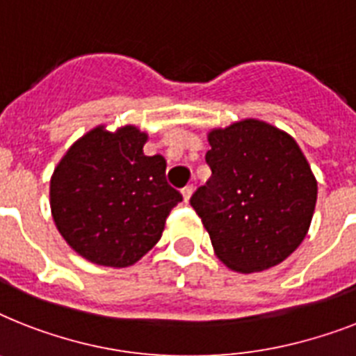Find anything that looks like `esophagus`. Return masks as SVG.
Segmentation results:
<instances>
[{
  "instance_id": "esophagus-1",
  "label": "esophagus",
  "mask_w": 356,
  "mask_h": 356,
  "mask_svg": "<svg viewBox=\"0 0 356 356\" xmlns=\"http://www.w3.org/2000/svg\"><path fill=\"white\" fill-rule=\"evenodd\" d=\"M192 193H193V186L192 184H188V186H184L183 188V197H184V201H190V197H192Z\"/></svg>"
}]
</instances>
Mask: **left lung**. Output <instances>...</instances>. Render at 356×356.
<instances>
[{
    "mask_svg": "<svg viewBox=\"0 0 356 356\" xmlns=\"http://www.w3.org/2000/svg\"><path fill=\"white\" fill-rule=\"evenodd\" d=\"M212 177L190 204L218 258L238 273H259L298 248L316 204V179L291 135L241 120L208 135Z\"/></svg>",
    "mask_w": 356,
    "mask_h": 356,
    "instance_id": "1",
    "label": "left lung"
}]
</instances>
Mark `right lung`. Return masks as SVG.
Returning a JSON list of instances; mask_svg holds the SVG:
<instances>
[{
    "mask_svg": "<svg viewBox=\"0 0 356 356\" xmlns=\"http://www.w3.org/2000/svg\"><path fill=\"white\" fill-rule=\"evenodd\" d=\"M148 135L133 126L95 128L74 143L51 179V210L82 258L128 267L163 236L181 192L166 181L163 155H144Z\"/></svg>",
    "mask_w": 356,
    "mask_h": 356,
    "instance_id": "obj_1",
    "label": "right lung"
}]
</instances>
